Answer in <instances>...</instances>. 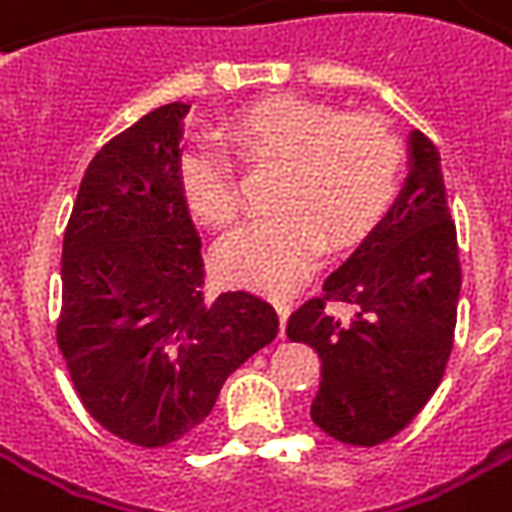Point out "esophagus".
Wrapping results in <instances>:
<instances>
[{
	"mask_svg": "<svg viewBox=\"0 0 512 512\" xmlns=\"http://www.w3.org/2000/svg\"><path fill=\"white\" fill-rule=\"evenodd\" d=\"M274 309H277V317H280V323L286 326V320H289V314H291L289 300H286V297H277V300H274Z\"/></svg>",
	"mask_w": 512,
	"mask_h": 512,
	"instance_id": "34e87169",
	"label": "esophagus"
}]
</instances>
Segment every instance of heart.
Listing matches in <instances>:
<instances>
[{
  "label": "heart",
  "mask_w": 512,
  "mask_h": 512,
  "mask_svg": "<svg viewBox=\"0 0 512 512\" xmlns=\"http://www.w3.org/2000/svg\"><path fill=\"white\" fill-rule=\"evenodd\" d=\"M226 135L243 161L283 167L272 195L277 212L218 246L223 277L249 289H291L314 269L323 238L331 249L360 240L388 212L405 175V147L388 121L323 101L263 98ZM178 184L189 212L206 226L229 229L238 221V178L221 150H186Z\"/></svg>",
  "instance_id": "obj_1"
}]
</instances>
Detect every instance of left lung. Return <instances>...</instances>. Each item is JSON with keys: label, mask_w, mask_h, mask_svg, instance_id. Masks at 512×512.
Instances as JSON below:
<instances>
[{"label": "left lung", "mask_w": 512, "mask_h": 512, "mask_svg": "<svg viewBox=\"0 0 512 512\" xmlns=\"http://www.w3.org/2000/svg\"><path fill=\"white\" fill-rule=\"evenodd\" d=\"M408 178L394 206L340 269L323 297L289 317L286 334L320 354L311 419L345 445L371 448L397 436L439 388L462 289L456 226L442 158L431 138L408 135ZM328 302H348V324Z\"/></svg>", "instance_id": "obj_1"}]
</instances>
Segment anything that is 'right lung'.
Segmentation results:
<instances>
[{
  "label": "right lung",
  "instance_id": "1",
  "mask_svg": "<svg viewBox=\"0 0 512 512\" xmlns=\"http://www.w3.org/2000/svg\"><path fill=\"white\" fill-rule=\"evenodd\" d=\"M186 113L172 101L107 141L64 229L56 340L87 414L141 448L198 428L226 377L277 337L266 300L203 294L201 238L178 184Z\"/></svg>",
  "mask_w": 512,
  "mask_h": 512
}]
</instances>
